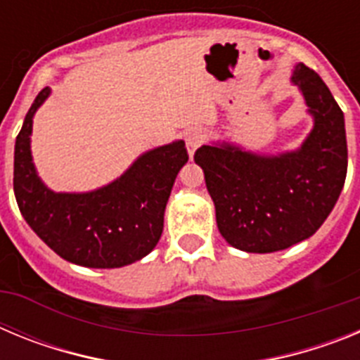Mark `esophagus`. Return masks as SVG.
Masks as SVG:
<instances>
[{"label":"esophagus","mask_w":360,"mask_h":360,"mask_svg":"<svg viewBox=\"0 0 360 360\" xmlns=\"http://www.w3.org/2000/svg\"><path fill=\"white\" fill-rule=\"evenodd\" d=\"M205 131L202 128H193L187 131L186 135V146H187V153H189V157H195L196 149L202 148L205 144Z\"/></svg>","instance_id":"obj_1"}]
</instances>
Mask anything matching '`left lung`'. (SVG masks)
<instances>
[{
	"label": "left lung",
	"mask_w": 360,
	"mask_h": 360,
	"mask_svg": "<svg viewBox=\"0 0 360 360\" xmlns=\"http://www.w3.org/2000/svg\"><path fill=\"white\" fill-rule=\"evenodd\" d=\"M292 82L314 117L301 148L257 155L218 142L195 153L219 232L245 252H276L310 238L328 218L345 186L348 148L342 110L323 79L303 63L295 65Z\"/></svg>",
	"instance_id": "obj_1"
}]
</instances>
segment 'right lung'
Masks as SVG:
<instances>
[{
    "mask_svg": "<svg viewBox=\"0 0 360 360\" xmlns=\"http://www.w3.org/2000/svg\"><path fill=\"white\" fill-rule=\"evenodd\" d=\"M43 88L25 117L14 148V195L32 231L56 254L90 269H119L148 256L162 236L174 178L189 160L186 142L136 158L117 180L90 193H53L32 162V120L49 98Z\"/></svg>",
    "mask_w": 360,
    "mask_h": 360,
    "instance_id": "add662e5",
    "label": "right lung"
}]
</instances>
